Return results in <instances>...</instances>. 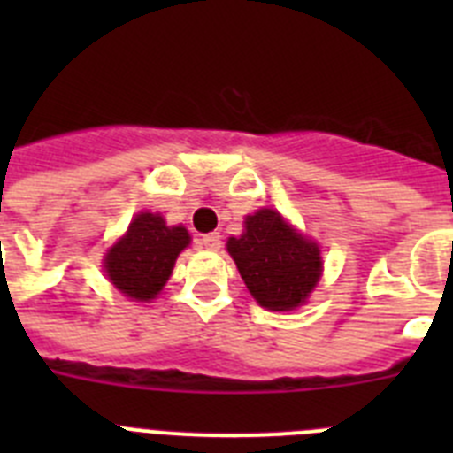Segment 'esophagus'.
Segmentation results:
<instances>
[{
    "label": "esophagus",
    "instance_id": "1",
    "mask_svg": "<svg viewBox=\"0 0 453 453\" xmlns=\"http://www.w3.org/2000/svg\"><path fill=\"white\" fill-rule=\"evenodd\" d=\"M202 245L211 251H219L222 250V235L219 234H206L202 235Z\"/></svg>",
    "mask_w": 453,
    "mask_h": 453
}]
</instances>
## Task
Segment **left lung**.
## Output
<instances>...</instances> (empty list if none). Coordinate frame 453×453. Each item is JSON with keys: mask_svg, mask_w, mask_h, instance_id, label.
<instances>
[{"mask_svg": "<svg viewBox=\"0 0 453 453\" xmlns=\"http://www.w3.org/2000/svg\"><path fill=\"white\" fill-rule=\"evenodd\" d=\"M226 250L254 299L267 311L297 308L322 272L318 245L272 208L247 215L245 234L229 238Z\"/></svg>", "mask_w": 453, "mask_h": 453, "instance_id": "left-lung-1", "label": "left lung"}]
</instances>
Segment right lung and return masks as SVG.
Returning a JSON list of instances; mask_svg holds the SVG:
<instances>
[{"mask_svg":"<svg viewBox=\"0 0 453 453\" xmlns=\"http://www.w3.org/2000/svg\"><path fill=\"white\" fill-rule=\"evenodd\" d=\"M190 235L183 226H167L161 215L140 213L129 231L106 254V274L124 297L150 302L165 281Z\"/></svg>","mask_w":453,"mask_h":453,"instance_id":"obj_1","label":"right lung"}]
</instances>
